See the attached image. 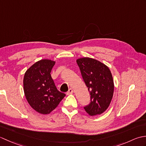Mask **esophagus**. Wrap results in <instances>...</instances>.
Listing matches in <instances>:
<instances>
[{
    "mask_svg": "<svg viewBox=\"0 0 146 146\" xmlns=\"http://www.w3.org/2000/svg\"><path fill=\"white\" fill-rule=\"evenodd\" d=\"M73 89L72 88H70L69 90H68V91L66 92V94L67 95H70V94H73Z\"/></svg>",
    "mask_w": 146,
    "mask_h": 146,
    "instance_id": "obj_1",
    "label": "esophagus"
}]
</instances>
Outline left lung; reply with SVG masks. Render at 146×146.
<instances>
[{
  "instance_id": "8db88e82",
  "label": "left lung",
  "mask_w": 146,
  "mask_h": 146,
  "mask_svg": "<svg viewBox=\"0 0 146 146\" xmlns=\"http://www.w3.org/2000/svg\"><path fill=\"white\" fill-rule=\"evenodd\" d=\"M76 63L90 95V103L85 110L92 116L100 115L107 109L113 97L114 84L109 68L90 58L78 59Z\"/></svg>"
}]
</instances>
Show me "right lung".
Here are the masks:
<instances>
[{"label": "right lung", "mask_w": 146, "mask_h": 146, "mask_svg": "<svg viewBox=\"0 0 146 146\" xmlns=\"http://www.w3.org/2000/svg\"><path fill=\"white\" fill-rule=\"evenodd\" d=\"M55 62L41 60L32 65L24 74L23 85L26 98L34 110L48 114L55 109L65 94L58 90L51 71Z\"/></svg>", "instance_id": "obj_1"}]
</instances>
